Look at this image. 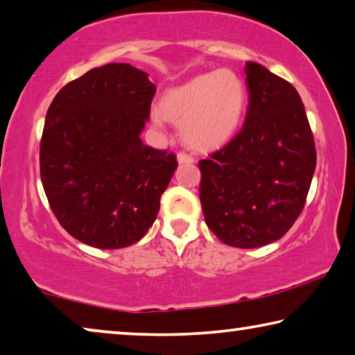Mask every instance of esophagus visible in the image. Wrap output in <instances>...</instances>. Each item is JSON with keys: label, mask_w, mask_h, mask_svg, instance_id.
Here are the masks:
<instances>
[{"label": "esophagus", "mask_w": 355, "mask_h": 355, "mask_svg": "<svg viewBox=\"0 0 355 355\" xmlns=\"http://www.w3.org/2000/svg\"><path fill=\"white\" fill-rule=\"evenodd\" d=\"M178 162L181 163H187V165H190V163H195V159L192 155H189V154H185V152H179L178 154Z\"/></svg>", "instance_id": "obj_1"}]
</instances>
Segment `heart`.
I'll return each instance as SVG.
<instances>
[{
    "mask_svg": "<svg viewBox=\"0 0 355 355\" xmlns=\"http://www.w3.org/2000/svg\"><path fill=\"white\" fill-rule=\"evenodd\" d=\"M248 106V89L241 76L222 68L195 76L163 95L160 112L163 117L181 125L184 143L195 150H212L233 138L243 122Z\"/></svg>",
    "mask_w": 355,
    "mask_h": 355,
    "instance_id": "obj_1",
    "label": "heart"
}]
</instances>
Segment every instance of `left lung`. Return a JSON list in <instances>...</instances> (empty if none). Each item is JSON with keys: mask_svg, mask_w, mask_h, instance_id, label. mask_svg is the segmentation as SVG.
<instances>
[{"mask_svg": "<svg viewBox=\"0 0 355 355\" xmlns=\"http://www.w3.org/2000/svg\"><path fill=\"white\" fill-rule=\"evenodd\" d=\"M244 125L222 149L200 160L205 220L222 243L252 249L284 236L302 214L315 170L306 112L291 83L246 63Z\"/></svg>", "mask_w": 355, "mask_h": 355, "instance_id": "1", "label": "left lung"}]
</instances>
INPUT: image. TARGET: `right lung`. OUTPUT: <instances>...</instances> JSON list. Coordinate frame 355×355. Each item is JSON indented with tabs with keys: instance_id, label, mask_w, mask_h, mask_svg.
Segmentation results:
<instances>
[{
	"instance_id": "right-lung-1",
	"label": "right lung",
	"mask_w": 355,
	"mask_h": 355,
	"mask_svg": "<svg viewBox=\"0 0 355 355\" xmlns=\"http://www.w3.org/2000/svg\"><path fill=\"white\" fill-rule=\"evenodd\" d=\"M155 85L128 63L71 80L47 109L41 181L64 230L98 249L132 246L157 219L174 154L143 144Z\"/></svg>"
}]
</instances>
